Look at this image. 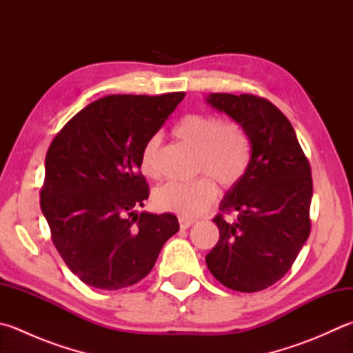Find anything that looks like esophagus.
Wrapping results in <instances>:
<instances>
[{"label":"esophagus","instance_id":"34e87169","mask_svg":"<svg viewBox=\"0 0 353 353\" xmlns=\"http://www.w3.org/2000/svg\"><path fill=\"white\" fill-rule=\"evenodd\" d=\"M195 221L194 219H185V218H179V228L181 229H189L192 224H194Z\"/></svg>","mask_w":353,"mask_h":353}]
</instances>
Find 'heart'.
Listing matches in <instances>:
<instances>
[{
  "mask_svg": "<svg viewBox=\"0 0 353 353\" xmlns=\"http://www.w3.org/2000/svg\"><path fill=\"white\" fill-rule=\"evenodd\" d=\"M174 135L198 150L196 170L205 175L190 183L170 181L159 185L154 192V203L159 210L196 218L218 195L214 179L223 189H232L244 178L252 159L250 135L235 119H221L212 114L183 117L174 128ZM158 148L159 137L155 135L148 139L139 157V169L152 179L159 176Z\"/></svg>",
  "mask_w": 353,
  "mask_h": 353,
  "instance_id": "1",
  "label": "heart"
}]
</instances>
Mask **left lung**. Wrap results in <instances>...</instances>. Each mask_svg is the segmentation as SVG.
I'll list each match as a JSON object with an SVG mask.
<instances>
[{
  "label": "left lung",
  "mask_w": 353,
  "mask_h": 353,
  "mask_svg": "<svg viewBox=\"0 0 353 353\" xmlns=\"http://www.w3.org/2000/svg\"><path fill=\"white\" fill-rule=\"evenodd\" d=\"M208 103L249 132L252 159L225 194L214 223L219 239L205 263L216 280L238 292L268 289L288 274L310 234L312 170L295 130L269 99L210 94ZM236 211L234 223L224 213Z\"/></svg>",
  "instance_id": "left-lung-1"
}]
</instances>
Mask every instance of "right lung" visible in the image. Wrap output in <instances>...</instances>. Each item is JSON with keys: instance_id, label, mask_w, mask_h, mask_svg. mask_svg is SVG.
Listing matches in <instances>:
<instances>
[{"instance_id": "right-lung-1", "label": "right lung", "mask_w": 353, "mask_h": 353, "mask_svg": "<svg viewBox=\"0 0 353 353\" xmlns=\"http://www.w3.org/2000/svg\"><path fill=\"white\" fill-rule=\"evenodd\" d=\"M184 97H104L53 138L39 204L59 255L92 288L118 290L141 281L179 230L175 215L135 209L149 198L141 150Z\"/></svg>"}]
</instances>
